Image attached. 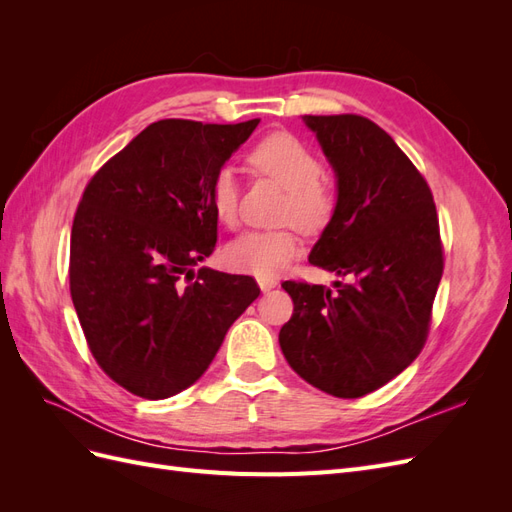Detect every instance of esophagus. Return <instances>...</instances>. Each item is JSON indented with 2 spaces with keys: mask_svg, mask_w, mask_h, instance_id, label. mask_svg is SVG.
Wrapping results in <instances>:
<instances>
[{
  "mask_svg": "<svg viewBox=\"0 0 512 512\" xmlns=\"http://www.w3.org/2000/svg\"><path fill=\"white\" fill-rule=\"evenodd\" d=\"M258 286L262 292H269L271 288L277 286V282L273 280V277H258Z\"/></svg>",
  "mask_w": 512,
  "mask_h": 512,
  "instance_id": "34e87169",
  "label": "esophagus"
}]
</instances>
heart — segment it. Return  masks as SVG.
Masks as SVG:
<instances>
[{
	"label": "heart",
	"instance_id": "1",
	"mask_svg": "<svg viewBox=\"0 0 512 512\" xmlns=\"http://www.w3.org/2000/svg\"><path fill=\"white\" fill-rule=\"evenodd\" d=\"M254 175L267 177L284 188L280 207L282 228L243 232L226 245V265L241 273L273 277L299 254V225L305 232L327 228L337 211V192L322 179L316 151L288 132H273L254 143L245 156ZM241 188L235 170L224 166L211 179V205L218 220L235 226L239 218ZM294 223L298 225L293 226Z\"/></svg>",
	"mask_w": 512,
	"mask_h": 512
}]
</instances>
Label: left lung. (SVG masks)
<instances>
[{"instance_id": "obj_1", "label": "left lung", "mask_w": 512, "mask_h": 512, "mask_svg": "<svg viewBox=\"0 0 512 512\" xmlns=\"http://www.w3.org/2000/svg\"><path fill=\"white\" fill-rule=\"evenodd\" d=\"M303 119L337 175V211L309 262L350 282L286 280L294 312L280 346L305 382L356 399L399 376L427 342L444 271L440 222L425 177L378 123Z\"/></svg>"}]
</instances>
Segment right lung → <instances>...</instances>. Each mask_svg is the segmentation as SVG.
<instances>
[{
    "label": "right lung",
    "mask_w": 512,
    "mask_h": 512,
    "mask_svg": "<svg viewBox=\"0 0 512 512\" xmlns=\"http://www.w3.org/2000/svg\"><path fill=\"white\" fill-rule=\"evenodd\" d=\"M162 119L89 179L70 237V294L96 363L143 399L192 386L260 288L194 265L213 254L211 179L256 130Z\"/></svg>",
    "instance_id": "right-lung-1"
}]
</instances>
